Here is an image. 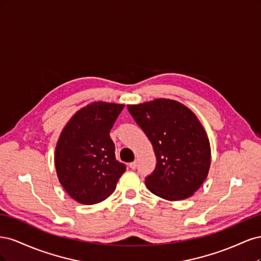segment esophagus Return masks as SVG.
Listing matches in <instances>:
<instances>
[{
	"label": "esophagus",
	"mask_w": 261,
	"mask_h": 261,
	"mask_svg": "<svg viewBox=\"0 0 261 261\" xmlns=\"http://www.w3.org/2000/svg\"><path fill=\"white\" fill-rule=\"evenodd\" d=\"M136 167H137V162H136V161H134V162L129 163V168H130L132 170H135Z\"/></svg>",
	"instance_id": "esophagus-1"
}]
</instances>
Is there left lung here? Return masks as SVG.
Segmentation results:
<instances>
[{"mask_svg":"<svg viewBox=\"0 0 261 261\" xmlns=\"http://www.w3.org/2000/svg\"><path fill=\"white\" fill-rule=\"evenodd\" d=\"M134 120L151 141L156 167L146 177L152 194L170 201L193 196L208 176L209 138L191 109L171 99L128 105Z\"/></svg>","mask_w":261,"mask_h":261,"instance_id":"obj_1","label":"left lung"}]
</instances>
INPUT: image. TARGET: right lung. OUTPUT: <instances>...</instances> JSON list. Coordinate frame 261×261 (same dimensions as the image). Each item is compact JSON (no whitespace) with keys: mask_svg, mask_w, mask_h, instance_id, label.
<instances>
[{"mask_svg":"<svg viewBox=\"0 0 261 261\" xmlns=\"http://www.w3.org/2000/svg\"><path fill=\"white\" fill-rule=\"evenodd\" d=\"M124 105L98 101L82 108L63 128L55 147L59 180L74 200L94 204L116 188L126 167L116 161L110 130Z\"/></svg>","mask_w":261,"mask_h":261,"instance_id":"1","label":"right lung"}]
</instances>
